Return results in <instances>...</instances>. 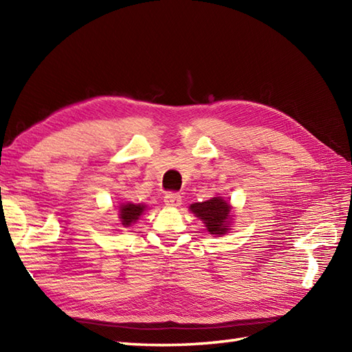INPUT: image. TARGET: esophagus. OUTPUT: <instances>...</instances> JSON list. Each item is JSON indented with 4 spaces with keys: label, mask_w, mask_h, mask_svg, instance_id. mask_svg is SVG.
<instances>
[{
    "label": "esophagus",
    "mask_w": 352,
    "mask_h": 352,
    "mask_svg": "<svg viewBox=\"0 0 352 352\" xmlns=\"http://www.w3.org/2000/svg\"><path fill=\"white\" fill-rule=\"evenodd\" d=\"M164 204L169 207H178L182 204V195L177 192H168L164 195Z\"/></svg>",
    "instance_id": "esophagus-1"
}]
</instances>
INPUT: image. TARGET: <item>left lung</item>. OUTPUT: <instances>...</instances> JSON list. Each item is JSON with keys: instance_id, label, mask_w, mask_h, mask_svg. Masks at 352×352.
Here are the masks:
<instances>
[{"instance_id": "1", "label": "left lung", "mask_w": 352, "mask_h": 352, "mask_svg": "<svg viewBox=\"0 0 352 352\" xmlns=\"http://www.w3.org/2000/svg\"><path fill=\"white\" fill-rule=\"evenodd\" d=\"M190 210L195 213L197 218L203 219L207 230L212 234H226L228 231V221L231 207L228 201L216 197L212 199L203 201V203H195L190 206Z\"/></svg>"}]
</instances>
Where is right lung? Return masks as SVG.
<instances>
[{
    "instance_id": "right-lung-1",
    "label": "right lung",
    "mask_w": 352,
    "mask_h": 352,
    "mask_svg": "<svg viewBox=\"0 0 352 352\" xmlns=\"http://www.w3.org/2000/svg\"><path fill=\"white\" fill-rule=\"evenodd\" d=\"M145 206L142 204H122L121 210H119V218H121V223L124 227H129L131 223L136 222L139 219L140 213L144 212Z\"/></svg>"
}]
</instances>
